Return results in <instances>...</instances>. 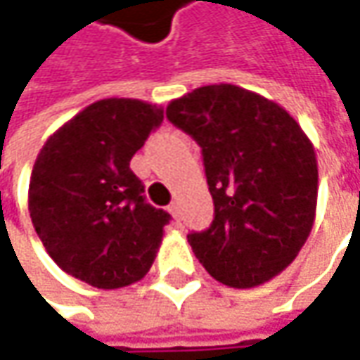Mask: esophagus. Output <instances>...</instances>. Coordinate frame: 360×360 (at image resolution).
Here are the masks:
<instances>
[{"mask_svg":"<svg viewBox=\"0 0 360 360\" xmlns=\"http://www.w3.org/2000/svg\"><path fill=\"white\" fill-rule=\"evenodd\" d=\"M167 212H169L175 220H179V207H177V203H171V205L167 207Z\"/></svg>","mask_w":360,"mask_h":360,"instance_id":"obj_1","label":"esophagus"}]
</instances>
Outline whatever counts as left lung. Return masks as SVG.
Instances as JSON below:
<instances>
[{"instance_id":"left-lung-1","label":"left lung","mask_w":360,"mask_h":360,"mask_svg":"<svg viewBox=\"0 0 360 360\" xmlns=\"http://www.w3.org/2000/svg\"><path fill=\"white\" fill-rule=\"evenodd\" d=\"M167 117L198 140L214 222L187 236L205 271L248 289L297 257L316 220L318 160L295 117L273 99L220 83L173 99Z\"/></svg>"}]
</instances>
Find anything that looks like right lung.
<instances>
[{
    "label": "right lung",
    "instance_id": "obj_1",
    "mask_svg": "<svg viewBox=\"0 0 360 360\" xmlns=\"http://www.w3.org/2000/svg\"><path fill=\"white\" fill-rule=\"evenodd\" d=\"M160 122L157 103L108 97L65 122L40 148L28 210L67 275L120 289L150 271L171 216L144 201L130 160Z\"/></svg>",
    "mask_w": 360,
    "mask_h": 360
}]
</instances>
